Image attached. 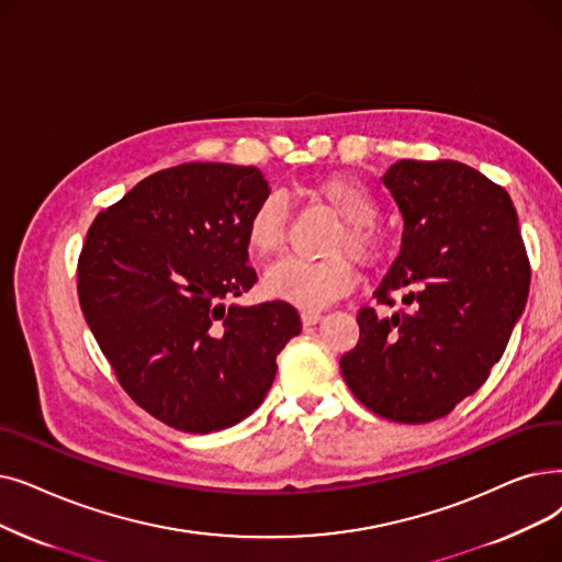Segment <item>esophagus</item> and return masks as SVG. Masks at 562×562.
<instances>
[{
  "mask_svg": "<svg viewBox=\"0 0 562 562\" xmlns=\"http://www.w3.org/2000/svg\"><path fill=\"white\" fill-rule=\"evenodd\" d=\"M301 319L305 326H314V324H319L324 316H322V312H303Z\"/></svg>",
  "mask_w": 562,
  "mask_h": 562,
  "instance_id": "esophagus-1",
  "label": "esophagus"
}]
</instances>
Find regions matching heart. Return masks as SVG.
<instances>
[{
    "label": "heart",
    "instance_id": "obj_1",
    "mask_svg": "<svg viewBox=\"0 0 562 562\" xmlns=\"http://www.w3.org/2000/svg\"><path fill=\"white\" fill-rule=\"evenodd\" d=\"M307 194L312 200L326 204L341 227L330 240L333 257L307 261L286 257L268 268L263 289L268 294L294 303L305 310H322L333 301L349 294L356 271L349 251L358 261H374L381 255L383 240L374 229L376 202L372 192L360 181L330 175L310 183ZM286 209L280 198L268 194L250 213L246 225V240L255 257H273L284 248L286 240Z\"/></svg>",
    "mask_w": 562,
    "mask_h": 562
}]
</instances>
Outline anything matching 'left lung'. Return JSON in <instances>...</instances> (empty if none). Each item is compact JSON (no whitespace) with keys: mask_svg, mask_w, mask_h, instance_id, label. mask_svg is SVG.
<instances>
[{"mask_svg":"<svg viewBox=\"0 0 562 562\" xmlns=\"http://www.w3.org/2000/svg\"><path fill=\"white\" fill-rule=\"evenodd\" d=\"M404 217L402 250L341 356L351 393L393 423L443 418L490 376L528 301L530 263L505 188L457 160H397L383 175Z\"/></svg>","mask_w":562,"mask_h":562,"instance_id":"8db88e82","label":"left lung"}]
</instances>
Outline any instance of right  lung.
Returning <instances> with one entry per match:
<instances>
[{
	"instance_id": "add662e5",
	"label": "right lung",
	"mask_w": 562,
	"mask_h": 562,
	"mask_svg": "<svg viewBox=\"0 0 562 562\" xmlns=\"http://www.w3.org/2000/svg\"><path fill=\"white\" fill-rule=\"evenodd\" d=\"M257 167L183 162L95 215L78 261L85 319L131 400L160 423L209 434L263 402L294 305H227L257 282L246 225L268 198Z\"/></svg>"
}]
</instances>
